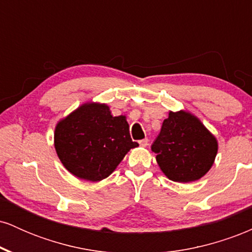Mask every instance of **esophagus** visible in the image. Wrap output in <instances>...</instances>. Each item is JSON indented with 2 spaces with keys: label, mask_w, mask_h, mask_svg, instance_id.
Wrapping results in <instances>:
<instances>
[{
  "label": "esophagus",
  "mask_w": 252,
  "mask_h": 252,
  "mask_svg": "<svg viewBox=\"0 0 252 252\" xmlns=\"http://www.w3.org/2000/svg\"><path fill=\"white\" fill-rule=\"evenodd\" d=\"M138 143H140L141 147H147L148 146V138H143V140L138 141Z\"/></svg>",
  "instance_id": "obj_1"
}]
</instances>
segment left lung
Segmentation results:
<instances>
[{
	"instance_id": "1",
	"label": "left lung",
	"mask_w": 252,
	"mask_h": 252,
	"mask_svg": "<svg viewBox=\"0 0 252 252\" xmlns=\"http://www.w3.org/2000/svg\"><path fill=\"white\" fill-rule=\"evenodd\" d=\"M163 174L175 182L201 179L215 163L218 141L189 111H169L152 146Z\"/></svg>"
}]
</instances>
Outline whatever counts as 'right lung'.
I'll return each mask as SVG.
<instances>
[{"mask_svg": "<svg viewBox=\"0 0 252 252\" xmlns=\"http://www.w3.org/2000/svg\"><path fill=\"white\" fill-rule=\"evenodd\" d=\"M137 146L130 137L126 117H114L106 104L84 103L54 130V148L63 167L92 182L108 178Z\"/></svg>", "mask_w": 252, "mask_h": 252, "instance_id": "right-lung-1", "label": "right lung"}]
</instances>
